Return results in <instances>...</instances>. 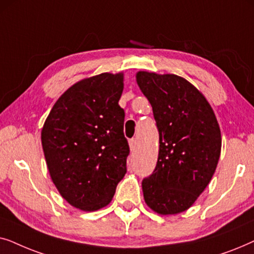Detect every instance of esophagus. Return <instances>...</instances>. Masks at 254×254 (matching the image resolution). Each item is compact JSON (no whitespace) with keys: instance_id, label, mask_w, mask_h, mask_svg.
<instances>
[{"instance_id":"34e87169","label":"esophagus","mask_w":254,"mask_h":254,"mask_svg":"<svg viewBox=\"0 0 254 254\" xmlns=\"http://www.w3.org/2000/svg\"><path fill=\"white\" fill-rule=\"evenodd\" d=\"M135 148H136V140H135V138H131V140L129 141V149H130V151H134Z\"/></svg>"}]
</instances>
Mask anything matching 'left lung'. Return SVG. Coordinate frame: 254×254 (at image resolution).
I'll return each mask as SVG.
<instances>
[{
    "instance_id": "obj_1",
    "label": "left lung",
    "mask_w": 254,
    "mask_h": 254,
    "mask_svg": "<svg viewBox=\"0 0 254 254\" xmlns=\"http://www.w3.org/2000/svg\"><path fill=\"white\" fill-rule=\"evenodd\" d=\"M159 131L154 173L142 182L147 206L159 215L190 209L213 178L221 156L216 116L200 90L175 74L137 71Z\"/></svg>"
}]
</instances>
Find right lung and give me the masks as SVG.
<instances>
[{
	"mask_svg": "<svg viewBox=\"0 0 254 254\" xmlns=\"http://www.w3.org/2000/svg\"><path fill=\"white\" fill-rule=\"evenodd\" d=\"M123 91V71L83 78L62 93L41 128L52 182L83 211L106 207L127 172Z\"/></svg>",
	"mask_w": 254,
	"mask_h": 254,
	"instance_id": "1",
	"label": "right lung"
}]
</instances>
